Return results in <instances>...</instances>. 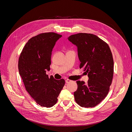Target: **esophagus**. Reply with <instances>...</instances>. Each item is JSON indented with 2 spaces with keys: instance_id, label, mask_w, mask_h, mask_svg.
I'll return each instance as SVG.
<instances>
[{
  "instance_id": "obj_1",
  "label": "esophagus",
  "mask_w": 132,
  "mask_h": 132,
  "mask_svg": "<svg viewBox=\"0 0 132 132\" xmlns=\"http://www.w3.org/2000/svg\"><path fill=\"white\" fill-rule=\"evenodd\" d=\"M71 82L70 80H69V79L65 80V82H66V83H69V82Z\"/></svg>"
}]
</instances>
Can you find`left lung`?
<instances>
[{
    "mask_svg": "<svg viewBox=\"0 0 132 132\" xmlns=\"http://www.w3.org/2000/svg\"><path fill=\"white\" fill-rule=\"evenodd\" d=\"M68 39L77 46L79 67L89 77L87 83L77 81L75 100L81 107H95L109 93L113 75L112 54L108 44L93 34L79 33Z\"/></svg>",
    "mask_w": 132,
    "mask_h": 132,
    "instance_id": "obj_1",
    "label": "left lung"
}]
</instances>
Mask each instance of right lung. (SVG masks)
Masks as SVG:
<instances>
[{
	"label": "right lung",
	"mask_w": 132,
	"mask_h": 132,
	"mask_svg": "<svg viewBox=\"0 0 132 132\" xmlns=\"http://www.w3.org/2000/svg\"><path fill=\"white\" fill-rule=\"evenodd\" d=\"M62 35L54 32L42 33L30 38L20 55L18 68L25 89L38 105L51 107L65 84L63 79L50 78L51 54L55 42Z\"/></svg>",
	"instance_id": "obj_1"
}]
</instances>
